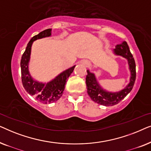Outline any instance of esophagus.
I'll return each mask as SVG.
<instances>
[{
    "label": "esophagus",
    "mask_w": 151,
    "mask_h": 151,
    "mask_svg": "<svg viewBox=\"0 0 151 151\" xmlns=\"http://www.w3.org/2000/svg\"><path fill=\"white\" fill-rule=\"evenodd\" d=\"M81 63H82V65L85 67H89V66H90V63L88 60H82L81 62Z\"/></svg>",
    "instance_id": "34e87169"
}]
</instances>
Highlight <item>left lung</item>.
Here are the masks:
<instances>
[{
	"instance_id": "1",
	"label": "left lung",
	"mask_w": 151,
	"mask_h": 151,
	"mask_svg": "<svg viewBox=\"0 0 151 151\" xmlns=\"http://www.w3.org/2000/svg\"><path fill=\"white\" fill-rule=\"evenodd\" d=\"M113 53L115 55L125 58L128 61V65L131 72V78L130 82L124 89L115 93L107 91L103 89L102 86L99 84L95 74L90 72L89 70L86 71L87 75L86 78V84L88 96L93 102L106 106H113L122 100L131 92L135 84L136 78L135 60L130 51L127 42L124 41L121 44L117 45L115 48L113 49Z\"/></svg>"
}]
</instances>
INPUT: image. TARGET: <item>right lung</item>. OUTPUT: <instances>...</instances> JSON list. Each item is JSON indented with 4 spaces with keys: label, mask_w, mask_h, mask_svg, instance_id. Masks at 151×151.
I'll return each instance as SVG.
<instances>
[{
    "label": "right lung",
    "mask_w": 151,
    "mask_h": 151,
    "mask_svg": "<svg viewBox=\"0 0 151 151\" xmlns=\"http://www.w3.org/2000/svg\"><path fill=\"white\" fill-rule=\"evenodd\" d=\"M51 29H47L33 37L27 44L20 60L22 82L24 89L29 94L35 96L37 100L43 104L53 103L61 98L67 78L72 73L76 67V65H74L73 67L65 70L47 83L36 81L31 76L28 65L30 60L31 49L33 42L38 39L51 36Z\"/></svg>",
    "instance_id": "1"
}]
</instances>
